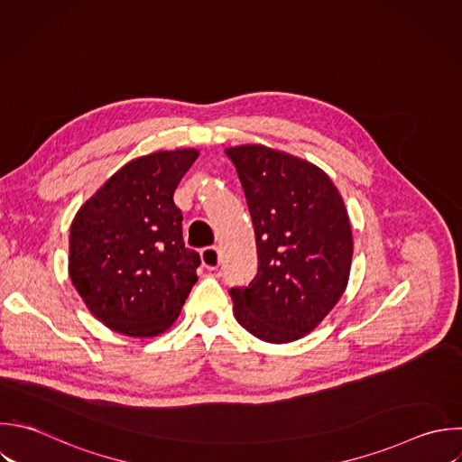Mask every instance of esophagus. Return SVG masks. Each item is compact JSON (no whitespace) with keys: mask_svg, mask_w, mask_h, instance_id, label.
<instances>
[{"mask_svg":"<svg viewBox=\"0 0 462 462\" xmlns=\"http://www.w3.org/2000/svg\"><path fill=\"white\" fill-rule=\"evenodd\" d=\"M200 258H202V263H204L206 269L213 271V269H217L220 265V251L217 247H213V245L204 247L200 251Z\"/></svg>","mask_w":462,"mask_h":462,"instance_id":"obj_1","label":"esophagus"}]
</instances>
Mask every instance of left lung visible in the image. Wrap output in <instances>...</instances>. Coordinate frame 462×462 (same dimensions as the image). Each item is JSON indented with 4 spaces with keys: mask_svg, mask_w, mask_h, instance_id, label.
<instances>
[{
    "mask_svg": "<svg viewBox=\"0 0 462 462\" xmlns=\"http://www.w3.org/2000/svg\"><path fill=\"white\" fill-rule=\"evenodd\" d=\"M253 218L258 273L233 287L236 321L269 343L310 332L341 298L352 262V229L328 175L298 157L260 146L227 148Z\"/></svg>",
    "mask_w": 462,
    "mask_h": 462,
    "instance_id": "1",
    "label": "left lung"
}]
</instances>
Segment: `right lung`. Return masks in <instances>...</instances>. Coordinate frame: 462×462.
I'll use <instances>...</instances> for the list:
<instances>
[{"instance_id": "obj_1", "label": "right lung", "mask_w": 462, "mask_h": 462, "mask_svg": "<svg viewBox=\"0 0 462 462\" xmlns=\"http://www.w3.org/2000/svg\"><path fill=\"white\" fill-rule=\"evenodd\" d=\"M197 150L139 157L87 200L70 227V280L90 312L116 332L150 337L179 318L200 256L182 238L173 193Z\"/></svg>"}]
</instances>
